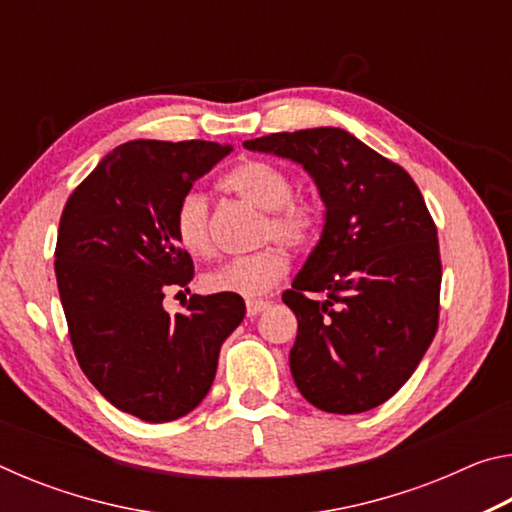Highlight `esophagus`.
<instances>
[{
	"label": "esophagus",
	"mask_w": 512,
	"mask_h": 512,
	"mask_svg": "<svg viewBox=\"0 0 512 512\" xmlns=\"http://www.w3.org/2000/svg\"><path fill=\"white\" fill-rule=\"evenodd\" d=\"M268 307H271V302H268V300H248L246 302V314L257 316V314H262V311H266Z\"/></svg>",
	"instance_id": "1"
}]
</instances>
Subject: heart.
<instances>
[{
  "label": "heart",
  "mask_w": 512,
  "mask_h": 512,
  "mask_svg": "<svg viewBox=\"0 0 512 512\" xmlns=\"http://www.w3.org/2000/svg\"><path fill=\"white\" fill-rule=\"evenodd\" d=\"M223 187L259 210L268 212L264 239L282 241L300 248L309 244L318 228V205L305 196H293L287 171L264 160H246L223 178ZM176 237L187 253L205 257L212 253L210 210L203 194L189 192L180 198ZM289 271V259L280 248H264L255 255L228 259L203 275L207 291L232 293L241 298H257L273 291Z\"/></svg>",
  "instance_id": "heart-1"
}]
</instances>
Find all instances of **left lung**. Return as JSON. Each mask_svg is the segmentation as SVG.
<instances>
[{
	"label": "left lung",
	"instance_id": "obj_1",
	"mask_svg": "<svg viewBox=\"0 0 512 512\" xmlns=\"http://www.w3.org/2000/svg\"><path fill=\"white\" fill-rule=\"evenodd\" d=\"M244 146L300 164L325 205L318 244L282 293L298 318L293 381L320 411L375 409L413 375L438 327V237L420 189L343 128L273 133Z\"/></svg>",
	"mask_w": 512,
	"mask_h": 512
}]
</instances>
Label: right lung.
I'll list each match as a JSON object with an SVG mask.
<instances>
[{
  "mask_svg": "<svg viewBox=\"0 0 512 512\" xmlns=\"http://www.w3.org/2000/svg\"><path fill=\"white\" fill-rule=\"evenodd\" d=\"M232 151L216 142L135 140L74 189L60 216L56 280L85 377L144 422L194 411L212 388L223 341L246 316L232 293L192 296L183 314L164 289L194 277L176 237L180 198Z\"/></svg>",
  "mask_w": 512,
  "mask_h": 512,
  "instance_id": "obj_1",
  "label": "right lung"
}]
</instances>
